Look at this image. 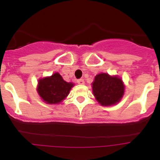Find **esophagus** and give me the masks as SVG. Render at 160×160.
I'll list each match as a JSON object with an SVG mask.
<instances>
[{"label":"esophagus","instance_id":"esophagus-1","mask_svg":"<svg viewBox=\"0 0 160 160\" xmlns=\"http://www.w3.org/2000/svg\"><path fill=\"white\" fill-rule=\"evenodd\" d=\"M77 82H78V84H81V85L84 84V79H82V78L78 79V81H77Z\"/></svg>","mask_w":160,"mask_h":160}]
</instances>
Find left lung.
<instances>
[{
  "label": "left lung",
  "instance_id": "8db88e82",
  "mask_svg": "<svg viewBox=\"0 0 160 160\" xmlns=\"http://www.w3.org/2000/svg\"><path fill=\"white\" fill-rule=\"evenodd\" d=\"M93 94L102 106L114 105L124 94V85L117 76L111 77L108 73H99L92 83Z\"/></svg>",
  "mask_w": 160,
  "mask_h": 160
}]
</instances>
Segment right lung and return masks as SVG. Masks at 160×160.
Segmentation results:
<instances>
[{
	"label": "right lung",
	"mask_w": 160,
	"mask_h": 160,
	"mask_svg": "<svg viewBox=\"0 0 160 160\" xmlns=\"http://www.w3.org/2000/svg\"><path fill=\"white\" fill-rule=\"evenodd\" d=\"M73 86V83L64 81L58 73H55L51 77L39 80L38 92L45 102L56 104L66 98Z\"/></svg>",
	"instance_id": "obj_1"
}]
</instances>
